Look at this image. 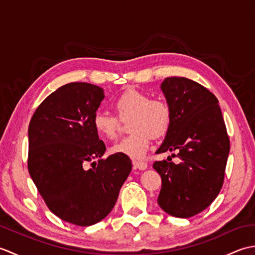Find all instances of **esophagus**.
I'll use <instances>...</instances> for the list:
<instances>
[{"instance_id":"34e87169","label":"esophagus","mask_w":255,"mask_h":255,"mask_svg":"<svg viewBox=\"0 0 255 255\" xmlns=\"http://www.w3.org/2000/svg\"><path fill=\"white\" fill-rule=\"evenodd\" d=\"M132 164L134 166V169H138V170H145L148 167V164L145 163V162H139V161H133Z\"/></svg>"}]
</instances>
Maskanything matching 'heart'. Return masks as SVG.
<instances>
[{
  "label": "heart",
  "mask_w": 255,
  "mask_h": 255,
  "mask_svg": "<svg viewBox=\"0 0 255 255\" xmlns=\"http://www.w3.org/2000/svg\"><path fill=\"white\" fill-rule=\"evenodd\" d=\"M121 117L131 115L129 130L133 131L114 144L111 152L124 154L132 160H141L148 152L151 134H164L171 124V110L162 100H150V96L137 89H128L114 102ZM93 128L100 137L113 140L117 137V118L106 112L94 114Z\"/></svg>",
  "instance_id": "b5f03b06"
}]
</instances>
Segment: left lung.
<instances>
[{"mask_svg": "<svg viewBox=\"0 0 255 255\" xmlns=\"http://www.w3.org/2000/svg\"><path fill=\"white\" fill-rule=\"evenodd\" d=\"M160 88L171 110V124L156 153L177 151L181 162L153 163L162 178L158 204L171 216L189 218L207 208L220 192L229 138L217 97L203 85L172 77Z\"/></svg>", "mask_w": 255, "mask_h": 255, "instance_id": "8db88e82", "label": "left lung"}]
</instances>
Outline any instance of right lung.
<instances>
[{
	"mask_svg": "<svg viewBox=\"0 0 255 255\" xmlns=\"http://www.w3.org/2000/svg\"><path fill=\"white\" fill-rule=\"evenodd\" d=\"M104 96L90 83L63 85L38 106L28 127L30 177L52 213L77 226L111 213L132 167L124 154L102 159L106 147L92 121ZM95 158L99 163L85 169Z\"/></svg>",
	"mask_w": 255,
	"mask_h": 255,
	"instance_id": "1",
	"label": "right lung"
}]
</instances>
